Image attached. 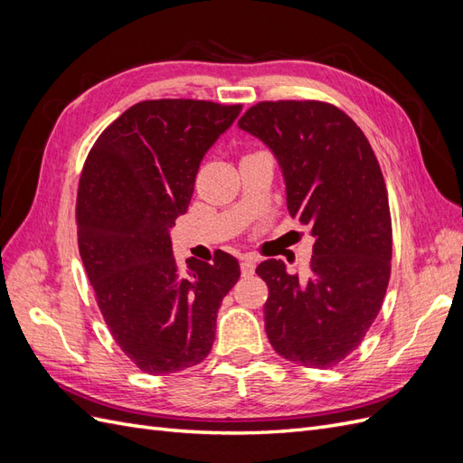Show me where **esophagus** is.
<instances>
[{
	"instance_id": "obj_1",
	"label": "esophagus",
	"mask_w": 463,
	"mask_h": 463,
	"mask_svg": "<svg viewBox=\"0 0 463 463\" xmlns=\"http://www.w3.org/2000/svg\"><path fill=\"white\" fill-rule=\"evenodd\" d=\"M240 266H241V274H243V276H253V274H255L257 260H255L253 257L247 255V257L241 259V264H240Z\"/></svg>"
}]
</instances>
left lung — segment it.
Segmentation results:
<instances>
[{
  "label": "left lung",
  "mask_w": 463,
  "mask_h": 463,
  "mask_svg": "<svg viewBox=\"0 0 463 463\" xmlns=\"http://www.w3.org/2000/svg\"><path fill=\"white\" fill-rule=\"evenodd\" d=\"M240 128L272 148L288 210L315 237L309 274L264 260V328L276 354L313 369L355 352L381 311L392 270V216L384 175L365 133L320 100H264Z\"/></svg>",
  "instance_id": "8db88e82"
}]
</instances>
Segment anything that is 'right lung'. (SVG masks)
<instances>
[{"label":"right lung","instance_id":"obj_1","mask_svg":"<svg viewBox=\"0 0 463 463\" xmlns=\"http://www.w3.org/2000/svg\"><path fill=\"white\" fill-rule=\"evenodd\" d=\"M241 104L145 100L96 138L77 191V241L106 326L137 369L170 374L213 349L216 313L240 279L220 250L179 269L170 230L191 203L201 160Z\"/></svg>","mask_w":463,"mask_h":463}]
</instances>
